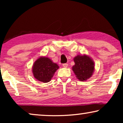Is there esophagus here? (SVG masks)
<instances>
[{"label": "esophagus", "instance_id": "esophagus-1", "mask_svg": "<svg viewBox=\"0 0 123 123\" xmlns=\"http://www.w3.org/2000/svg\"><path fill=\"white\" fill-rule=\"evenodd\" d=\"M63 66L64 68H67V67H68V64H67V63L63 64Z\"/></svg>", "mask_w": 123, "mask_h": 123}]
</instances>
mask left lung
<instances>
[{
	"label": "left lung",
	"mask_w": 123,
	"mask_h": 123,
	"mask_svg": "<svg viewBox=\"0 0 123 123\" xmlns=\"http://www.w3.org/2000/svg\"><path fill=\"white\" fill-rule=\"evenodd\" d=\"M75 64L72 70L78 80L85 81L91 77L95 70V63L88 55H78L73 59Z\"/></svg>",
	"instance_id": "1"
}]
</instances>
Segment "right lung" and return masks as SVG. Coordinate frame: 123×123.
Returning a JSON list of instances; mask_svg holds the SVG:
<instances>
[{
	"instance_id": "right-lung-1",
	"label": "right lung",
	"mask_w": 123,
	"mask_h": 123,
	"mask_svg": "<svg viewBox=\"0 0 123 123\" xmlns=\"http://www.w3.org/2000/svg\"><path fill=\"white\" fill-rule=\"evenodd\" d=\"M59 67L50 58L41 56L38 58L32 66V73L35 78L43 83H48L51 80Z\"/></svg>"
}]
</instances>
